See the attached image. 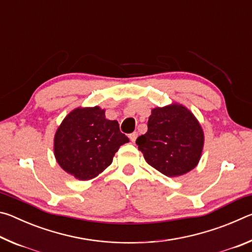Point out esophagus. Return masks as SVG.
Here are the masks:
<instances>
[{
	"label": "esophagus",
	"instance_id": "esophagus-1",
	"mask_svg": "<svg viewBox=\"0 0 252 252\" xmlns=\"http://www.w3.org/2000/svg\"><path fill=\"white\" fill-rule=\"evenodd\" d=\"M129 138H130V140H131V142L134 143L136 138H138V132H133V133H131V134L129 135Z\"/></svg>",
	"mask_w": 252,
	"mask_h": 252
}]
</instances>
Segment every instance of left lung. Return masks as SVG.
<instances>
[{
  "instance_id": "1",
  "label": "left lung",
  "mask_w": 252,
  "mask_h": 252,
  "mask_svg": "<svg viewBox=\"0 0 252 252\" xmlns=\"http://www.w3.org/2000/svg\"><path fill=\"white\" fill-rule=\"evenodd\" d=\"M135 142L151 167L164 176L174 178L197 167L204 134L189 109L172 103L152 109L147 133L140 135Z\"/></svg>"
}]
</instances>
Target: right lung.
<instances>
[{"label":"right lung","instance_id":"add662e5","mask_svg":"<svg viewBox=\"0 0 252 252\" xmlns=\"http://www.w3.org/2000/svg\"><path fill=\"white\" fill-rule=\"evenodd\" d=\"M129 138L117 120H108L100 106L76 108L64 118L54 135V156L66 173L87 181L112 163L113 157Z\"/></svg>","mask_w":252,"mask_h":252}]
</instances>
